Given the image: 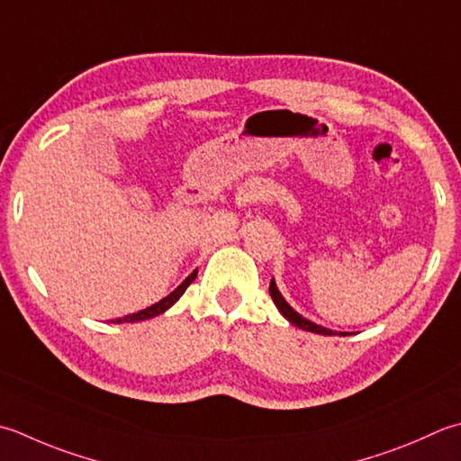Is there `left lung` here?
Here are the masks:
<instances>
[{"label":"left lung","instance_id":"1","mask_svg":"<svg viewBox=\"0 0 461 461\" xmlns=\"http://www.w3.org/2000/svg\"><path fill=\"white\" fill-rule=\"evenodd\" d=\"M269 295H272V300H274V303H276V308L279 310V313H282L287 321L294 323L295 328L305 330V331L320 333V336H336V331H333V330L321 328V326H318V323L305 320L303 315L297 313V312L292 308V305L284 300V295L279 294V290H277V285H276L274 279H272V282H269ZM339 336H348V333H339Z\"/></svg>","mask_w":461,"mask_h":461}]
</instances>
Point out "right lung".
I'll return each mask as SVG.
<instances>
[{
	"label": "right lung",
	"mask_w": 461,
	"mask_h": 461,
	"mask_svg": "<svg viewBox=\"0 0 461 461\" xmlns=\"http://www.w3.org/2000/svg\"><path fill=\"white\" fill-rule=\"evenodd\" d=\"M197 277V269H194L192 274H189L182 284H179L174 292H171L167 297H164V300H159L158 303H153V305H149V308H146V310H141V312H138V313H130V315H123V318H117L113 323H123V321H128V323H135V321H143V320H149V318H156V315H159V313H164L166 310H169L171 305H174L179 297L184 295V292L187 290V285L194 282V279Z\"/></svg>",
	"instance_id": "add662e5"
}]
</instances>
